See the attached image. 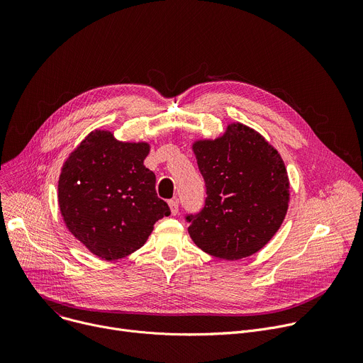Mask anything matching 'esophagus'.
I'll use <instances>...</instances> for the list:
<instances>
[{
    "label": "esophagus",
    "mask_w": 363,
    "mask_h": 363,
    "mask_svg": "<svg viewBox=\"0 0 363 363\" xmlns=\"http://www.w3.org/2000/svg\"><path fill=\"white\" fill-rule=\"evenodd\" d=\"M169 206H170L172 215H173V216H174V215H177V212H179V200H177V199L170 200V202H169Z\"/></svg>",
    "instance_id": "34e87169"
}]
</instances>
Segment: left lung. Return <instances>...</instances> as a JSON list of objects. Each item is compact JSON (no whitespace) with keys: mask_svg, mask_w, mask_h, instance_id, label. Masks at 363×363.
<instances>
[{"mask_svg":"<svg viewBox=\"0 0 363 363\" xmlns=\"http://www.w3.org/2000/svg\"><path fill=\"white\" fill-rule=\"evenodd\" d=\"M191 150L208 194L203 211L186 216L193 242L222 261L257 254L289 209L290 180L279 152L240 123L215 140H196Z\"/></svg>","mask_w":363,"mask_h":363,"instance_id":"1","label":"left lung"}]
</instances>
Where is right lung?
I'll return each instance as SVG.
<instances>
[{
	"instance_id": "obj_1",
	"label": "right lung",
	"mask_w": 363,
	"mask_h": 363,
	"mask_svg": "<svg viewBox=\"0 0 363 363\" xmlns=\"http://www.w3.org/2000/svg\"><path fill=\"white\" fill-rule=\"evenodd\" d=\"M145 141H119L113 133H89L66 158L57 200L69 232L104 261L140 250L154 223L170 215L155 193V174L144 166Z\"/></svg>"
}]
</instances>
